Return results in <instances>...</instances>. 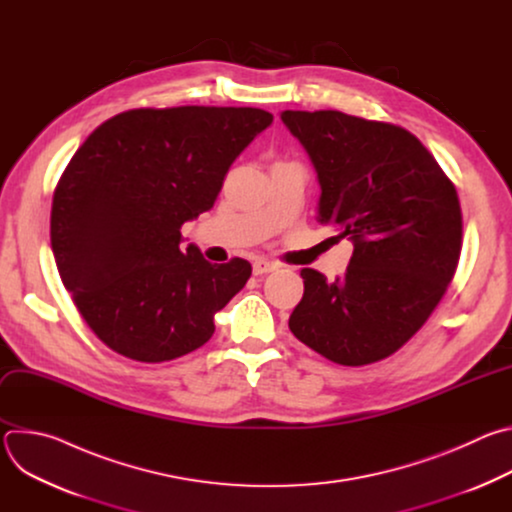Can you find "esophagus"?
Masks as SVG:
<instances>
[{
    "instance_id": "esophagus-1",
    "label": "esophagus",
    "mask_w": 512,
    "mask_h": 512,
    "mask_svg": "<svg viewBox=\"0 0 512 512\" xmlns=\"http://www.w3.org/2000/svg\"><path fill=\"white\" fill-rule=\"evenodd\" d=\"M275 269H277V265L271 263V261H267V259H257V261L253 263V275L271 273V271H275Z\"/></svg>"
}]
</instances>
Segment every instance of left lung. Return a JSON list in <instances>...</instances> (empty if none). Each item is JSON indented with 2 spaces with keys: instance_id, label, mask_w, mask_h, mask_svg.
<instances>
[{
  "instance_id": "1",
  "label": "left lung",
  "mask_w": 512,
  "mask_h": 512,
  "mask_svg": "<svg viewBox=\"0 0 512 512\" xmlns=\"http://www.w3.org/2000/svg\"><path fill=\"white\" fill-rule=\"evenodd\" d=\"M320 184V225L354 245L342 277L302 269L289 330L346 367L399 350L440 304L462 249L454 184L407 129L340 111H281Z\"/></svg>"
}]
</instances>
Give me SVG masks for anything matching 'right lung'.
Wrapping results in <instances>:
<instances>
[{"label": "right lung", "mask_w": 512, "mask_h": 512, "mask_svg": "<svg viewBox=\"0 0 512 512\" xmlns=\"http://www.w3.org/2000/svg\"><path fill=\"white\" fill-rule=\"evenodd\" d=\"M271 123L255 107L131 109L72 156L52 198V253L111 350L164 362L210 340L251 263H208L196 245L180 247V227L214 206L233 162Z\"/></svg>", "instance_id": "right-lung-1"}]
</instances>
